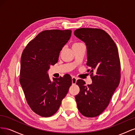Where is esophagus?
<instances>
[{
    "label": "esophagus",
    "instance_id": "1",
    "mask_svg": "<svg viewBox=\"0 0 135 135\" xmlns=\"http://www.w3.org/2000/svg\"><path fill=\"white\" fill-rule=\"evenodd\" d=\"M76 80L77 78L75 76H73L72 77V84H75L76 83Z\"/></svg>",
    "mask_w": 135,
    "mask_h": 135
}]
</instances>
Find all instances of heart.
<instances>
[{"instance_id": "obj_1", "label": "heart", "mask_w": 135, "mask_h": 135, "mask_svg": "<svg viewBox=\"0 0 135 135\" xmlns=\"http://www.w3.org/2000/svg\"><path fill=\"white\" fill-rule=\"evenodd\" d=\"M81 44H82V43H80V42H74V43H73V48L74 47L79 46V45H80Z\"/></svg>"}]
</instances>
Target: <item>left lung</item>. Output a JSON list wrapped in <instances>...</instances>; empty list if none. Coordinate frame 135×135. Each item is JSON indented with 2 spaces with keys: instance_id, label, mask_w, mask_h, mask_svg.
I'll use <instances>...</instances> for the list:
<instances>
[{
  "instance_id": "obj_1",
  "label": "left lung",
  "mask_w": 135,
  "mask_h": 135,
  "mask_svg": "<svg viewBox=\"0 0 135 135\" xmlns=\"http://www.w3.org/2000/svg\"><path fill=\"white\" fill-rule=\"evenodd\" d=\"M74 35L86 44L87 65L91 68L88 71H90L92 80L87 85L82 79L76 81L80 88L75 97L77 107L83 115L96 117L107 108L120 82L118 48L110 36L100 28H80L75 30Z\"/></svg>"
}]
</instances>
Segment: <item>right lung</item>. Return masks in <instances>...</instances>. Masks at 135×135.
<instances>
[{"label": "right lung", "instance_id": "1", "mask_svg": "<svg viewBox=\"0 0 135 135\" xmlns=\"http://www.w3.org/2000/svg\"><path fill=\"white\" fill-rule=\"evenodd\" d=\"M71 30L42 31L27 44L21 59L20 82L27 103L38 115L49 117L59 110L72 84L70 75L51 81L47 71L57 62Z\"/></svg>", "mask_w": 135, "mask_h": 135}]
</instances>
